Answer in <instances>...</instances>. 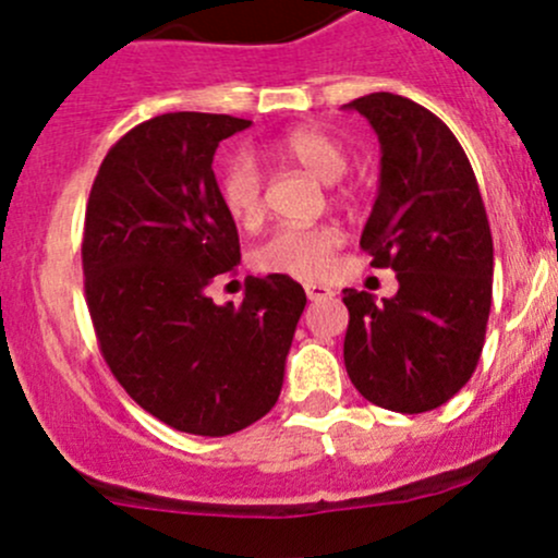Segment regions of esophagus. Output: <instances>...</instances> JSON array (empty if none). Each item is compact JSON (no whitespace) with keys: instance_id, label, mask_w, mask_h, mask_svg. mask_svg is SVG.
<instances>
[{"instance_id":"esophagus-1","label":"esophagus","mask_w":558,"mask_h":558,"mask_svg":"<svg viewBox=\"0 0 558 558\" xmlns=\"http://www.w3.org/2000/svg\"><path fill=\"white\" fill-rule=\"evenodd\" d=\"M305 294L307 300H324V296H331V289L320 283H305Z\"/></svg>"}]
</instances>
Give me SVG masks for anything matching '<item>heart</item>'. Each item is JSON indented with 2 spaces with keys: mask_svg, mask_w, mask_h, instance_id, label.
<instances>
[{
  "mask_svg": "<svg viewBox=\"0 0 558 558\" xmlns=\"http://www.w3.org/2000/svg\"><path fill=\"white\" fill-rule=\"evenodd\" d=\"M278 159L291 161L324 183H335L348 172V150L320 129H294L272 145ZM218 196L223 210L240 227H256L264 216L262 172L251 156L240 154L223 167L218 178ZM342 245L340 229L331 223L318 227H280L253 251L251 262L258 272L289 275V278H320L331 267V256Z\"/></svg>",
  "mask_w": 558,
  "mask_h": 558,
  "instance_id": "obj_1",
  "label": "heart"
}]
</instances>
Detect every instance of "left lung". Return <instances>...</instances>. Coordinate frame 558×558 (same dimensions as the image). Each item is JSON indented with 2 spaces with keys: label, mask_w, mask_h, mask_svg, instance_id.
Returning a JSON list of instances; mask_svg holds the SVG:
<instances>
[{
  "label": "left lung",
  "mask_w": 558,
  "mask_h": 558,
  "mask_svg": "<svg viewBox=\"0 0 558 558\" xmlns=\"http://www.w3.org/2000/svg\"><path fill=\"white\" fill-rule=\"evenodd\" d=\"M380 140V189L362 232L373 267L399 291H342V359L364 399L393 413H426L475 373L492 313L494 243L475 172L451 129L399 94L353 99Z\"/></svg>",
  "instance_id": "obj_1"
}]
</instances>
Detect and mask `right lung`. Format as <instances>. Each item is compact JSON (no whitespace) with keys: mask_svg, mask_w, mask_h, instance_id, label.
I'll list each match as a JSON object with an SVG mask.
<instances>
[{"mask_svg":"<svg viewBox=\"0 0 558 558\" xmlns=\"http://www.w3.org/2000/svg\"><path fill=\"white\" fill-rule=\"evenodd\" d=\"M251 126L165 112L107 150L83 227V286L99 351L129 397L178 432L227 437L275 408L305 289L247 278L243 305L207 294L240 262L213 156Z\"/></svg>","mask_w":558,"mask_h":558,"instance_id":"add662e5","label":"right lung"}]
</instances>
